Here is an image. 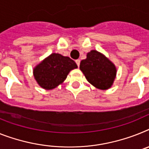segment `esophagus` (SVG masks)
<instances>
[{"instance_id": "1", "label": "esophagus", "mask_w": 149, "mask_h": 149, "mask_svg": "<svg viewBox=\"0 0 149 149\" xmlns=\"http://www.w3.org/2000/svg\"><path fill=\"white\" fill-rule=\"evenodd\" d=\"M76 63H77V66H78V67H79V64H80V60L79 59L76 60Z\"/></svg>"}]
</instances>
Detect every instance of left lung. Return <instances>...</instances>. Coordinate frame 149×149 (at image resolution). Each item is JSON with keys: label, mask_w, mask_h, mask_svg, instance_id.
Instances as JSON below:
<instances>
[{"label": "left lung", "mask_w": 149, "mask_h": 149, "mask_svg": "<svg viewBox=\"0 0 149 149\" xmlns=\"http://www.w3.org/2000/svg\"><path fill=\"white\" fill-rule=\"evenodd\" d=\"M79 68L91 84L102 90L112 86L117 72L113 63L95 50L87 54L86 59L81 61Z\"/></svg>", "instance_id": "1"}]
</instances>
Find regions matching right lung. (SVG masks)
<instances>
[{
    "instance_id": "add662e5",
    "label": "right lung",
    "mask_w": 149,
    "mask_h": 149,
    "mask_svg": "<svg viewBox=\"0 0 149 149\" xmlns=\"http://www.w3.org/2000/svg\"><path fill=\"white\" fill-rule=\"evenodd\" d=\"M77 68V63L68 57L51 54L34 69L36 80L45 89H53L66 79L70 71Z\"/></svg>"
}]
</instances>
